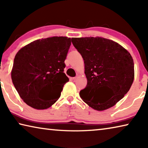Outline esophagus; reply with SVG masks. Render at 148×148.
<instances>
[{
    "label": "esophagus",
    "mask_w": 148,
    "mask_h": 148,
    "mask_svg": "<svg viewBox=\"0 0 148 148\" xmlns=\"http://www.w3.org/2000/svg\"><path fill=\"white\" fill-rule=\"evenodd\" d=\"M77 78H78V76H76V77H73V78H72V79H73V81H74V82H76V80L77 79Z\"/></svg>",
    "instance_id": "34e87169"
}]
</instances>
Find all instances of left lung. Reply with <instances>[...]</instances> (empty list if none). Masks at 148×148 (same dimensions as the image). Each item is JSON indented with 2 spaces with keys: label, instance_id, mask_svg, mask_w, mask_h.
<instances>
[{
  "label": "left lung",
  "instance_id": "8db88e82",
  "mask_svg": "<svg viewBox=\"0 0 148 148\" xmlns=\"http://www.w3.org/2000/svg\"><path fill=\"white\" fill-rule=\"evenodd\" d=\"M71 40L84 60L87 84L80 91V97L97 111L114 106L133 83L134 69L131 55L118 43L102 37L72 38ZM101 89L110 90L112 96L102 101Z\"/></svg>",
  "mask_w": 148,
  "mask_h": 148
}]
</instances>
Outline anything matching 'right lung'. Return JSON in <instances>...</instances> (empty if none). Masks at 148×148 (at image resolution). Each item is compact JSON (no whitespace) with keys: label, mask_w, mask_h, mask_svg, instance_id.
<instances>
[{"label":"right lung","mask_w":148,"mask_h":148,"mask_svg":"<svg viewBox=\"0 0 148 148\" xmlns=\"http://www.w3.org/2000/svg\"><path fill=\"white\" fill-rule=\"evenodd\" d=\"M71 45V38L53 36L32 42L16 53L12 82L29 106L45 110L59 99L64 85L69 81L63 72Z\"/></svg>","instance_id":"1"}]
</instances>
